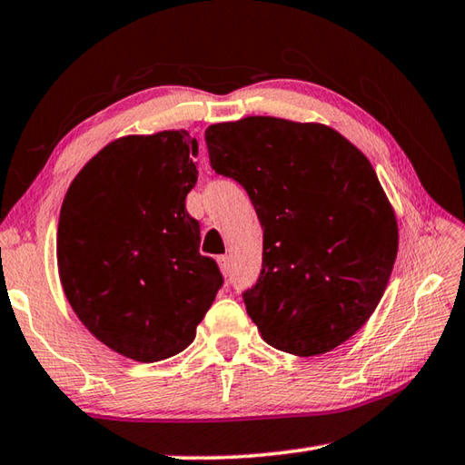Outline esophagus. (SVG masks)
Here are the masks:
<instances>
[{"instance_id":"34e87169","label":"esophagus","mask_w":465,"mask_h":465,"mask_svg":"<svg viewBox=\"0 0 465 465\" xmlns=\"http://www.w3.org/2000/svg\"><path fill=\"white\" fill-rule=\"evenodd\" d=\"M217 264H219V269H222L223 274H230V269H232L230 256H219V258H217Z\"/></svg>"}]
</instances>
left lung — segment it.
I'll list each match as a JSON object with an SVG mask.
<instances>
[{
  "mask_svg": "<svg viewBox=\"0 0 465 465\" xmlns=\"http://www.w3.org/2000/svg\"><path fill=\"white\" fill-rule=\"evenodd\" d=\"M211 168L240 183L264 230L243 303L264 342L324 355L371 318L398 254V222L371 162L320 123L246 116L204 131Z\"/></svg>",
  "mask_w": 465,
  "mask_h": 465,
  "instance_id": "1",
  "label": "left lung"
}]
</instances>
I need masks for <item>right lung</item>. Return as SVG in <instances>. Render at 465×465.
Instances as JSON below:
<instances>
[{
  "instance_id": "add662e5",
  "label": "right lung",
  "mask_w": 465,
  "mask_h": 465,
  "mask_svg": "<svg viewBox=\"0 0 465 465\" xmlns=\"http://www.w3.org/2000/svg\"><path fill=\"white\" fill-rule=\"evenodd\" d=\"M196 152L183 129L114 139L61 204L57 264L69 305L100 342L141 363L184 351L223 285L184 207Z\"/></svg>"
}]
</instances>
